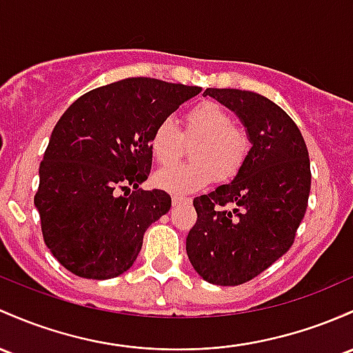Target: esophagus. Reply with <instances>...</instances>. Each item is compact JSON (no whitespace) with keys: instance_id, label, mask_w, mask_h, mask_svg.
<instances>
[{"instance_id":"obj_1","label":"esophagus","mask_w":353,"mask_h":353,"mask_svg":"<svg viewBox=\"0 0 353 353\" xmlns=\"http://www.w3.org/2000/svg\"><path fill=\"white\" fill-rule=\"evenodd\" d=\"M185 199H183V197H177V196H174L172 197V206H179V204H183Z\"/></svg>"}]
</instances>
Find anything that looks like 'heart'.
<instances>
[{"mask_svg":"<svg viewBox=\"0 0 353 353\" xmlns=\"http://www.w3.org/2000/svg\"><path fill=\"white\" fill-rule=\"evenodd\" d=\"M189 164L161 169L154 177L157 188L172 194H189L203 189L214 177L218 183H230L239 174L251 150L250 134L233 123L230 112L219 103H197L183 117V129L172 119H162L150 134V152L159 164L168 165L181 157L185 144Z\"/></svg>","mask_w":353,"mask_h":353,"instance_id":"obj_1","label":"heart"}]
</instances>
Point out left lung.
<instances>
[{"label":"left lung","mask_w":353,"mask_h":353,"mask_svg":"<svg viewBox=\"0 0 353 353\" xmlns=\"http://www.w3.org/2000/svg\"><path fill=\"white\" fill-rule=\"evenodd\" d=\"M204 95L238 114L253 147L233 183L194 199L197 221L185 250L204 280L236 286L295 241L312 185L308 149L292 117L266 97L236 88H206Z\"/></svg>","instance_id":"left-lung-1"}]
</instances>
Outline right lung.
<instances>
[{
    "label": "right lung",
    "mask_w": 353,
    "mask_h": 353,
    "mask_svg": "<svg viewBox=\"0 0 353 353\" xmlns=\"http://www.w3.org/2000/svg\"><path fill=\"white\" fill-rule=\"evenodd\" d=\"M199 92L139 77L94 88L65 110L34 194L45 245L61 266L108 280L134 265L147 228L170 209L168 192L139 189L152 168L150 134Z\"/></svg>",
    "instance_id": "1"
}]
</instances>
